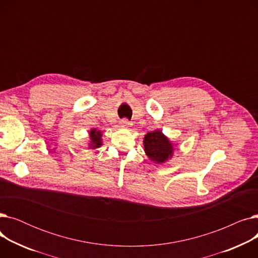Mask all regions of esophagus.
<instances>
[{"label":"esophagus","instance_id":"esophagus-1","mask_svg":"<svg viewBox=\"0 0 258 258\" xmlns=\"http://www.w3.org/2000/svg\"><path fill=\"white\" fill-rule=\"evenodd\" d=\"M120 124L122 126H130L131 125V122L127 119H122L121 122H120Z\"/></svg>","mask_w":258,"mask_h":258}]
</instances>
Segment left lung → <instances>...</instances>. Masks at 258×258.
<instances>
[{"mask_svg": "<svg viewBox=\"0 0 258 258\" xmlns=\"http://www.w3.org/2000/svg\"><path fill=\"white\" fill-rule=\"evenodd\" d=\"M143 145L146 156L156 164L165 163L177 150V144L170 141L160 130L147 133L143 139Z\"/></svg>", "mask_w": 258, "mask_h": 258, "instance_id": "obj_1", "label": "left lung"}]
</instances>
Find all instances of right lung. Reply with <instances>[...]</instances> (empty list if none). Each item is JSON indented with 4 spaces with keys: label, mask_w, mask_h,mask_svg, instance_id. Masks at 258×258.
<instances>
[{
    "label": "right lung",
    "mask_w": 258,
    "mask_h": 258,
    "mask_svg": "<svg viewBox=\"0 0 258 258\" xmlns=\"http://www.w3.org/2000/svg\"><path fill=\"white\" fill-rule=\"evenodd\" d=\"M89 147L91 150H96L102 145V133L99 130L96 128H91L89 132Z\"/></svg>",
    "instance_id": "obj_1"
}]
</instances>
